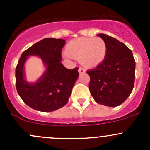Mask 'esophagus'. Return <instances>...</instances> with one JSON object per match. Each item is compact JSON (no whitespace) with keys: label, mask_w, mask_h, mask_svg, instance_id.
I'll return each mask as SVG.
<instances>
[{"label":"esophagus","mask_w":150,"mask_h":150,"mask_svg":"<svg viewBox=\"0 0 150 150\" xmlns=\"http://www.w3.org/2000/svg\"><path fill=\"white\" fill-rule=\"evenodd\" d=\"M78 72H79V73H84V72H86V69L84 68L80 67L79 69H78Z\"/></svg>","instance_id":"34e87169"}]
</instances>
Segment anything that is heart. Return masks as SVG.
I'll list each match as a JSON object with an SVG mask.
<instances>
[{"label":"heart","mask_w":150,"mask_h":150,"mask_svg":"<svg viewBox=\"0 0 150 150\" xmlns=\"http://www.w3.org/2000/svg\"><path fill=\"white\" fill-rule=\"evenodd\" d=\"M66 52L73 58L79 59L83 65L93 67L104 60L107 45L100 38H80L68 43Z\"/></svg>","instance_id":"b5f03b06"}]
</instances>
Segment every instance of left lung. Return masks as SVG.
<instances>
[{
    "label": "left lung",
    "mask_w": 150,
    "mask_h": 150,
    "mask_svg": "<svg viewBox=\"0 0 150 150\" xmlns=\"http://www.w3.org/2000/svg\"><path fill=\"white\" fill-rule=\"evenodd\" d=\"M107 45L104 59L88 69L89 90L95 102L115 107L123 103L132 92L135 81V59L130 48L117 39L98 34Z\"/></svg>",
    "instance_id": "1"
}]
</instances>
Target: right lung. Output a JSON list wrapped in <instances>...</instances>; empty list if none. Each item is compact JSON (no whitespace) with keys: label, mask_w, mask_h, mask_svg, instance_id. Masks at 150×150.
<instances>
[{"label":"right lung","mask_w":150,"mask_h":150,"mask_svg":"<svg viewBox=\"0 0 150 150\" xmlns=\"http://www.w3.org/2000/svg\"><path fill=\"white\" fill-rule=\"evenodd\" d=\"M63 39L46 38L25 50L16 67V88L24 102L41 112H51L67 103L78 78V67L67 69L61 63ZM28 55H39L47 67L37 83L28 84L23 79V64Z\"/></svg>","instance_id":"right-lung-1"}]
</instances>
